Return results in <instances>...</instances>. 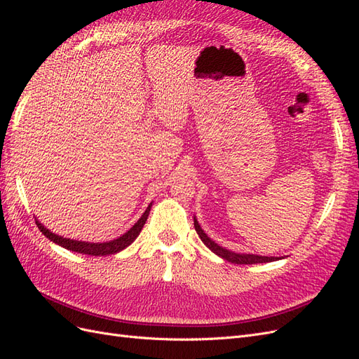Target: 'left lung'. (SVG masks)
<instances>
[{"instance_id": "8db88e82", "label": "left lung", "mask_w": 359, "mask_h": 359, "mask_svg": "<svg viewBox=\"0 0 359 359\" xmlns=\"http://www.w3.org/2000/svg\"><path fill=\"white\" fill-rule=\"evenodd\" d=\"M194 229H196L198 235L201 236V240L203 241V244L208 247L211 252H214L215 255H219L220 257L226 259L227 262L232 264H238V265H253V264H265V262H273V260L278 259V257H268V256H257V255H240V253H233L226 250L223 247H220L219 244H215L211 238L206 236V233L202 231V227L199 226L198 220L194 219Z\"/></svg>"}]
</instances>
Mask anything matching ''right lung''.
I'll return each mask as SVG.
<instances>
[{"instance_id":"obj_1","label":"right lung","mask_w":359,"mask_h":359,"mask_svg":"<svg viewBox=\"0 0 359 359\" xmlns=\"http://www.w3.org/2000/svg\"><path fill=\"white\" fill-rule=\"evenodd\" d=\"M149 210H151V205H148L147 211L137 220V223H135V226L132 227V229L127 231L124 235H121L119 238H116V240L107 241V243H83V241L69 240V238H62V236H58L55 233L49 232L46 227L43 226L41 223H39L37 220H36V224H37V227L40 229V232L45 235L46 238H49L50 241H53V243L64 247V248L72 250V252L90 255V256H107V255H115L118 252H121V250H124L126 247H128L130 244H132L136 240L137 235L140 233V231H142V227H144L147 219H148Z\"/></svg>"}]
</instances>
